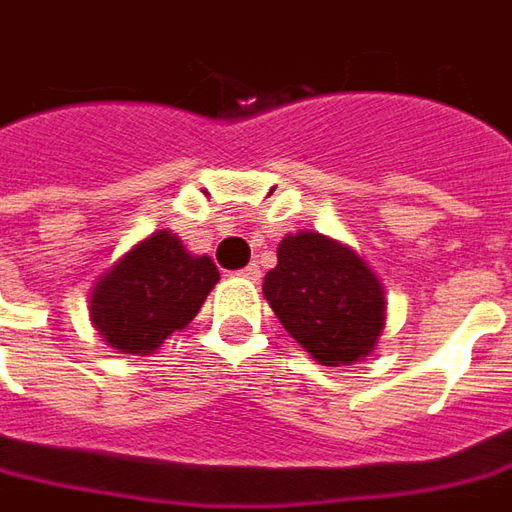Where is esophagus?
I'll return each instance as SVG.
<instances>
[{
    "mask_svg": "<svg viewBox=\"0 0 512 512\" xmlns=\"http://www.w3.org/2000/svg\"><path fill=\"white\" fill-rule=\"evenodd\" d=\"M239 276L248 278V281H259V276H262V270H259V264H248L245 270H239Z\"/></svg>",
    "mask_w": 512,
    "mask_h": 512,
    "instance_id": "34e87169",
    "label": "esophagus"
}]
</instances>
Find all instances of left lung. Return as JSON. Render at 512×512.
<instances>
[{
    "mask_svg": "<svg viewBox=\"0 0 512 512\" xmlns=\"http://www.w3.org/2000/svg\"><path fill=\"white\" fill-rule=\"evenodd\" d=\"M262 292L292 340L326 368L362 362L382 337L387 301L379 276L357 250L317 231L278 242Z\"/></svg>",
    "mask_w": 512,
    "mask_h": 512,
    "instance_id": "1",
    "label": "left lung"
}]
</instances>
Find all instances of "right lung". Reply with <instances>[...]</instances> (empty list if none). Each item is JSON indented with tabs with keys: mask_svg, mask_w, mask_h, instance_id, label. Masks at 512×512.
Here are the masks:
<instances>
[{
	"mask_svg": "<svg viewBox=\"0 0 512 512\" xmlns=\"http://www.w3.org/2000/svg\"><path fill=\"white\" fill-rule=\"evenodd\" d=\"M217 281L209 256L189 253L172 231H155L94 281L88 317L111 348L150 357L195 320Z\"/></svg>",
	"mask_w": 512,
	"mask_h": 512,
	"instance_id": "1",
	"label": "right lung"
}]
</instances>
